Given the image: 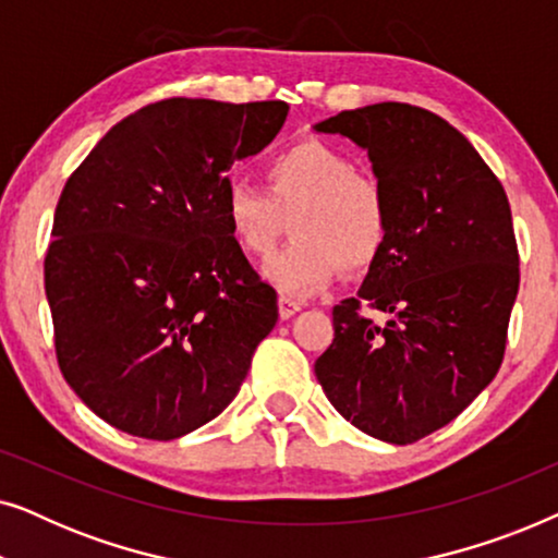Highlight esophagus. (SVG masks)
Listing matches in <instances>:
<instances>
[{"label":"esophagus","mask_w":558,"mask_h":558,"mask_svg":"<svg viewBox=\"0 0 558 558\" xmlns=\"http://www.w3.org/2000/svg\"><path fill=\"white\" fill-rule=\"evenodd\" d=\"M302 310V302L296 300H289V296H279V315L281 319H289L294 315V312Z\"/></svg>","instance_id":"1"}]
</instances>
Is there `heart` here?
<instances>
[{
  "label": "heart",
  "mask_w": 558,
  "mask_h": 558,
  "mask_svg": "<svg viewBox=\"0 0 558 558\" xmlns=\"http://www.w3.org/2000/svg\"><path fill=\"white\" fill-rule=\"evenodd\" d=\"M223 216L233 241L251 256L269 254L289 218L292 241L266 258L262 274L292 296L323 289L338 266L368 269L388 235V203L378 180L317 140L277 151L264 165V187L231 182Z\"/></svg>",
  "instance_id": "1"
}]
</instances>
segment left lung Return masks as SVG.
I'll list each match as a JSON object with an SVG mask.
<instances>
[{
  "label": "left lung",
  "mask_w": 558,
  "mask_h": 558,
  "mask_svg": "<svg viewBox=\"0 0 558 558\" xmlns=\"http://www.w3.org/2000/svg\"><path fill=\"white\" fill-rule=\"evenodd\" d=\"M315 132L368 151L388 203L384 248L357 296L335 304L315 376L350 424L411 445L460 416L502 363L521 281L508 195L475 147L418 106H363Z\"/></svg>",
  "instance_id": "obj_1"
}]
</instances>
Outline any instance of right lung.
<instances>
[{"label": "right lung", "instance_id": "1", "mask_svg": "<svg viewBox=\"0 0 558 558\" xmlns=\"http://www.w3.org/2000/svg\"><path fill=\"white\" fill-rule=\"evenodd\" d=\"M287 111L165 98L121 119L68 178L45 294L60 373L106 424L170 441L239 393L279 312L228 231L226 172Z\"/></svg>", "mask_w": 558, "mask_h": 558}]
</instances>
